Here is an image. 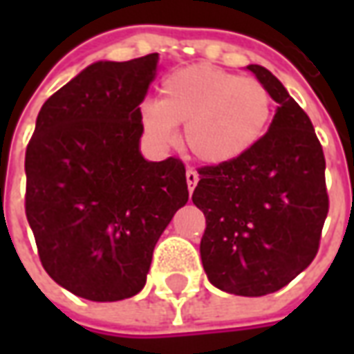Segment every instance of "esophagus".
Instances as JSON below:
<instances>
[{
	"label": "esophagus",
	"mask_w": 354,
	"mask_h": 354,
	"mask_svg": "<svg viewBox=\"0 0 354 354\" xmlns=\"http://www.w3.org/2000/svg\"><path fill=\"white\" fill-rule=\"evenodd\" d=\"M185 180H187V189H189V193H193L195 185H197V182H199V174H197V170L195 169L185 170Z\"/></svg>",
	"instance_id": "1"
}]
</instances>
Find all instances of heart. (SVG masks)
I'll return each mask as SVG.
<instances>
[{"mask_svg": "<svg viewBox=\"0 0 354 354\" xmlns=\"http://www.w3.org/2000/svg\"><path fill=\"white\" fill-rule=\"evenodd\" d=\"M273 98L263 83L212 64L185 66L161 83L159 100L140 106V123L149 138L169 146L174 127L184 124V144L207 165H227L266 136Z\"/></svg>", "mask_w": 354, "mask_h": 354, "instance_id": "heart-1", "label": "heart"}]
</instances>
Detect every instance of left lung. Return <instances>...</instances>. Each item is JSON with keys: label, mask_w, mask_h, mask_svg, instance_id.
I'll list each match as a JSON object with an SVG mask.
<instances>
[{"label": "left lung", "mask_w": 354, "mask_h": 354, "mask_svg": "<svg viewBox=\"0 0 354 354\" xmlns=\"http://www.w3.org/2000/svg\"><path fill=\"white\" fill-rule=\"evenodd\" d=\"M248 70L279 104L271 127L237 161L201 167L192 199L207 218L201 260L208 281L256 297L286 286L315 260L328 193L311 119L269 70Z\"/></svg>", "instance_id": "8db88e82"}]
</instances>
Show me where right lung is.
Instances as JSON below:
<instances>
[{
    "instance_id": "1",
    "label": "right lung",
    "mask_w": 354,
    "mask_h": 354,
    "mask_svg": "<svg viewBox=\"0 0 354 354\" xmlns=\"http://www.w3.org/2000/svg\"><path fill=\"white\" fill-rule=\"evenodd\" d=\"M159 55L94 62L39 109L26 147V218L43 269L91 301L146 284L157 241L187 203L184 162L140 153V104Z\"/></svg>"
}]
</instances>
